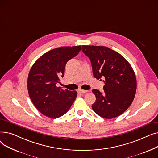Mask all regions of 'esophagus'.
I'll list each match as a JSON object with an SVG mask.
<instances>
[{
  "label": "esophagus",
  "instance_id": "obj_1",
  "mask_svg": "<svg viewBox=\"0 0 158 158\" xmlns=\"http://www.w3.org/2000/svg\"><path fill=\"white\" fill-rule=\"evenodd\" d=\"M88 91L87 90H84V89H79L77 90V92L79 94H86L87 93Z\"/></svg>",
  "mask_w": 158,
  "mask_h": 158
}]
</instances>
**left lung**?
Returning a JSON list of instances; mask_svg holds the SVG:
<instances>
[{
    "label": "left lung",
    "instance_id": "left-lung-1",
    "mask_svg": "<svg viewBox=\"0 0 158 158\" xmlns=\"http://www.w3.org/2000/svg\"><path fill=\"white\" fill-rule=\"evenodd\" d=\"M82 51L89 58L94 76L105 78L102 92L92 90L96 97L93 110L104 118L118 117L130 106L136 94V79L131 66L108 47L82 45Z\"/></svg>",
    "mask_w": 158,
    "mask_h": 158
}]
</instances>
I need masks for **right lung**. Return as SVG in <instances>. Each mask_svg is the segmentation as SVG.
I'll return each instance as SVG.
<instances>
[{
  "label": "right lung",
  "mask_w": 158,
  "mask_h": 158,
  "mask_svg": "<svg viewBox=\"0 0 158 158\" xmlns=\"http://www.w3.org/2000/svg\"><path fill=\"white\" fill-rule=\"evenodd\" d=\"M81 48L80 45L52 49L41 56L29 72L27 89L31 100L40 113L49 118L64 114L77 95L76 91L63 89L56 85L64 76L66 63L79 54Z\"/></svg>",
  "instance_id": "1"
}]
</instances>
